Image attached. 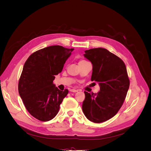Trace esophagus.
<instances>
[{
  "label": "esophagus",
  "mask_w": 151,
  "mask_h": 151,
  "mask_svg": "<svg viewBox=\"0 0 151 151\" xmlns=\"http://www.w3.org/2000/svg\"><path fill=\"white\" fill-rule=\"evenodd\" d=\"M70 92H73V93H76V92H77V90H76V89H71L70 90Z\"/></svg>",
  "instance_id": "obj_1"
}]
</instances>
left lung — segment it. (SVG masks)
Here are the masks:
<instances>
[{
  "mask_svg": "<svg viewBox=\"0 0 151 151\" xmlns=\"http://www.w3.org/2000/svg\"><path fill=\"white\" fill-rule=\"evenodd\" d=\"M84 56L92 63L91 81L98 83L97 94L84 91L83 111L89 120L102 123L119 111L130 86L124 62L115 54L103 48L86 50Z\"/></svg>",
  "mask_w": 151,
  "mask_h": 151,
  "instance_id": "left-lung-1",
  "label": "left lung"
}]
</instances>
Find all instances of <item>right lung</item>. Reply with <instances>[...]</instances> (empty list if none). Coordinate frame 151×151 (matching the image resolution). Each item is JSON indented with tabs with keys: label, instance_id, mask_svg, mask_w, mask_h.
I'll use <instances>...</instances> for the list:
<instances>
[{
	"label": "right lung",
	"instance_id": "1",
	"mask_svg": "<svg viewBox=\"0 0 151 151\" xmlns=\"http://www.w3.org/2000/svg\"><path fill=\"white\" fill-rule=\"evenodd\" d=\"M74 48L60 45L38 50L26 61L18 84L20 97L31 115L42 122L55 116L68 91L59 90L53 81Z\"/></svg>",
	"mask_w": 151,
	"mask_h": 151
}]
</instances>
